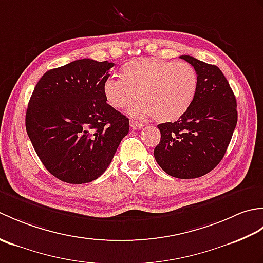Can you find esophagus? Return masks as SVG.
Returning <instances> with one entry per match:
<instances>
[{
    "label": "esophagus",
    "instance_id": "1",
    "mask_svg": "<svg viewBox=\"0 0 263 263\" xmlns=\"http://www.w3.org/2000/svg\"><path fill=\"white\" fill-rule=\"evenodd\" d=\"M130 126H131V128H133V130H139V128L143 127V124L140 122L135 121V120H130Z\"/></svg>",
    "mask_w": 263,
    "mask_h": 263
}]
</instances>
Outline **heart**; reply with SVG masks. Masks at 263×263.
Listing matches in <instances>:
<instances>
[{
    "label": "heart",
    "mask_w": 263,
    "mask_h": 263,
    "mask_svg": "<svg viewBox=\"0 0 263 263\" xmlns=\"http://www.w3.org/2000/svg\"><path fill=\"white\" fill-rule=\"evenodd\" d=\"M121 79L108 78L103 83V95L110 107L130 109L139 119L156 117L159 122H174L191 107L198 90V74L183 61L140 58L122 65Z\"/></svg>",
    "instance_id": "obj_1"
}]
</instances>
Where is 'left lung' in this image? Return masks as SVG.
<instances>
[{"mask_svg":"<svg viewBox=\"0 0 263 263\" xmlns=\"http://www.w3.org/2000/svg\"><path fill=\"white\" fill-rule=\"evenodd\" d=\"M197 71L198 90L191 107L176 122L161 123L155 159L177 178L205 175L220 163L237 123V105L225 76L211 65L182 55Z\"/></svg>","mask_w":263,"mask_h":263,"instance_id":"1","label":"left lung"}]
</instances>
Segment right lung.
Wrapping results in <instances>:
<instances>
[{"mask_svg": "<svg viewBox=\"0 0 263 263\" xmlns=\"http://www.w3.org/2000/svg\"><path fill=\"white\" fill-rule=\"evenodd\" d=\"M113 66L108 61L77 60L47 71L33 89L26 130L43 165L61 181L96 180L128 133V119L103 95Z\"/></svg>", "mask_w": 263, "mask_h": 263, "instance_id": "right-lung-1", "label": "right lung"}]
</instances>
